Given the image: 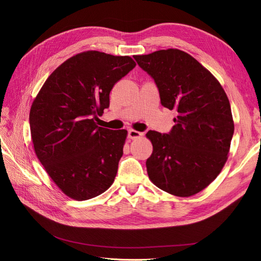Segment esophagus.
<instances>
[{"label": "esophagus", "instance_id": "esophagus-1", "mask_svg": "<svg viewBox=\"0 0 261 261\" xmlns=\"http://www.w3.org/2000/svg\"><path fill=\"white\" fill-rule=\"evenodd\" d=\"M141 135H143V133H140L138 130H135V129H129L128 130V137L130 139H135V138H138L140 137Z\"/></svg>", "mask_w": 261, "mask_h": 261}]
</instances>
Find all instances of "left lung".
Segmentation results:
<instances>
[{"label":"left lung","mask_w":261,"mask_h":261,"mask_svg":"<svg viewBox=\"0 0 261 261\" xmlns=\"http://www.w3.org/2000/svg\"><path fill=\"white\" fill-rule=\"evenodd\" d=\"M134 59L154 80L161 105L177 112L169 134H146L153 147L148 176L164 192L191 197L215 180L227 160L234 134L230 101L217 78L184 51Z\"/></svg>","instance_id":"obj_1"}]
</instances>
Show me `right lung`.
<instances>
[{
	"label": "right lung",
	"instance_id": "1",
	"mask_svg": "<svg viewBox=\"0 0 261 261\" xmlns=\"http://www.w3.org/2000/svg\"><path fill=\"white\" fill-rule=\"evenodd\" d=\"M136 66L130 57L86 51L48 77L31 105V139L39 161L61 191L82 201L113 184L127 130L99 127L113 86Z\"/></svg>",
	"mask_w": 261,
	"mask_h": 261
}]
</instances>
